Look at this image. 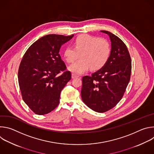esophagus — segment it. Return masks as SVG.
Listing matches in <instances>:
<instances>
[{"instance_id": "esophagus-1", "label": "esophagus", "mask_w": 154, "mask_h": 154, "mask_svg": "<svg viewBox=\"0 0 154 154\" xmlns=\"http://www.w3.org/2000/svg\"><path fill=\"white\" fill-rule=\"evenodd\" d=\"M77 77H79V76L77 75L76 74H72V79L77 78Z\"/></svg>"}]
</instances>
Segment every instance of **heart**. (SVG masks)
Listing matches in <instances>:
<instances>
[{"label":"heart","instance_id":"obj_1","mask_svg":"<svg viewBox=\"0 0 154 154\" xmlns=\"http://www.w3.org/2000/svg\"><path fill=\"white\" fill-rule=\"evenodd\" d=\"M110 52V46L106 39L83 34L75 38L73 46L65 48L63 56L66 61L71 63L80 55V60L69 66L68 69L74 74H81L90 68L93 71H97L103 67Z\"/></svg>","mask_w":154,"mask_h":154}]
</instances>
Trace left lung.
<instances>
[{
  "label": "left lung",
  "mask_w": 154,
  "mask_h": 154,
  "mask_svg": "<svg viewBox=\"0 0 154 154\" xmlns=\"http://www.w3.org/2000/svg\"><path fill=\"white\" fill-rule=\"evenodd\" d=\"M110 55L100 69L82 78L81 96L83 102L98 113L112 109L122 99L130 79L131 58L124 42L111 32Z\"/></svg>",
  "instance_id": "left-lung-1"
}]
</instances>
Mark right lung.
<instances>
[{
    "instance_id": "obj_1",
    "label": "right lung",
    "mask_w": 154,
    "mask_h": 154,
    "mask_svg": "<svg viewBox=\"0 0 154 154\" xmlns=\"http://www.w3.org/2000/svg\"><path fill=\"white\" fill-rule=\"evenodd\" d=\"M74 35H48L35 41L24 55L19 65L18 82L24 102L39 115L58 106L60 93L71 79L70 71L59 54L61 46ZM61 72L62 75L58 74Z\"/></svg>"
}]
</instances>
